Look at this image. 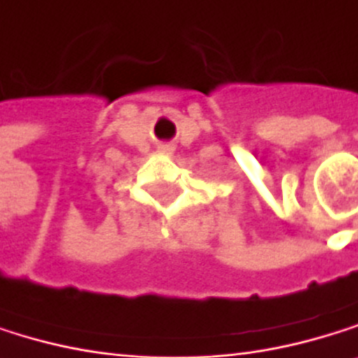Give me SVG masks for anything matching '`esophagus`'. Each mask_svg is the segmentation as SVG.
<instances>
[{
    "label": "esophagus",
    "mask_w": 358,
    "mask_h": 358,
    "mask_svg": "<svg viewBox=\"0 0 358 358\" xmlns=\"http://www.w3.org/2000/svg\"><path fill=\"white\" fill-rule=\"evenodd\" d=\"M159 152H161V155H171V152H173V148L165 144V146H159Z\"/></svg>",
    "instance_id": "esophagus-1"
}]
</instances>
